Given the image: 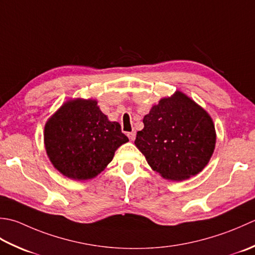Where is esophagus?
I'll list each match as a JSON object with an SVG mask.
<instances>
[{"label":"esophagus","instance_id":"1","mask_svg":"<svg viewBox=\"0 0 255 255\" xmlns=\"http://www.w3.org/2000/svg\"><path fill=\"white\" fill-rule=\"evenodd\" d=\"M128 136L129 139H131V141H134L135 136H136V133H135L134 131H133V132H128Z\"/></svg>","mask_w":255,"mask_h":255}]
</instances>
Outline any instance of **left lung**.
Returning <instances> with one entry per match:
<instances>
[{
  "instance_id": "obj_1",
  "label": "left lung",
  "mask_w": 255,
  "mask_h": 255,
  "mask_svg": "<svg viewBox=\"0 0 255 255\" xmlns=\"http://www.w3.org/2000/svg\"><path fill=\"white\" fill-rule=\"evenodd\" d=\"M135 145L166 179L184 180L204 169L216 145L211 118L184 93L162 99L143 119Z\"/></svg>"
}]
</instances>
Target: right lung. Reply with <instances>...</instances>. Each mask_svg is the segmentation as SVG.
Returning a JSON list of instances; mask_svg holds the SVG:
<instances>
[{"mask_svg": "<svg viewBox=\"0 0 255 255\" xmlns=\"http://www.w3.org/2000/svg\"><path fill=\"white\" fill-rule=\"evenodd\" d=\"M44 141L50 162L71 179L96 177L128 138L118 122H110L96 101L65 103L45 126Z\"/></svg>", "mask_w": 255, "mask_h": 255, "instance_id": "1", "label": "right lung"}]
</instances>
